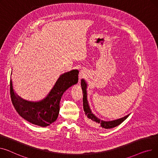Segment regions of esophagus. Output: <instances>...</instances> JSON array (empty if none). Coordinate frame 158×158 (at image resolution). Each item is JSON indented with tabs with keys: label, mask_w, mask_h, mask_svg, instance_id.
<instances>
[{
	"label": "esophagus",
	"mask_w": 158,
	"mask_h": 158,
	"mask_svg": "<svg viewBox=\"0 0 158 158\" xmlns=\"http://www.w3.org/2000/svg\"><path fill=\"white\" fill-rule=\"evenodd\" d=\"M87 76V72L85 70H82L79 72V81L81 79L86 77V76Z\"/></svg>",
	"instance_id": "obj_1"
}]
</instances>
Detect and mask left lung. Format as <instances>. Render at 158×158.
I'll list each match as a JSON object with an SVG mask.
<instances>
[{
  "instance_id": "1",
  "label": "left lung",
  "mask_w": 158,
  "mask_h": 158,
  "mask_svg": "<svg viewBox=\"0 0 158 158\" xmlns=\"http://www.w3.org/2000/svg\"><path fill=\"white\" fill-rule=\"evenodd\" d=\"M81 87L82 89L83 93V98H82V102H83V109L85 111L86 117V122L91 127H101L105 129H110L114 128L117 126L119 125L122 123L125 119L129 116L130 114H128L126 116L121 118L118 119H115L113 121H105L98 119L95 115L92 113L91 110L89 107V103L87 98V83L85 79H81Z\"/></svg>"
}]
</instances>
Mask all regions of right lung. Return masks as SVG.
<instances>
[{
  "label": "right lung",
  "mask_w": 158,
  "mask_h": 158,
  "mask_svg": "<svg viewBox=\"0 0 158 158\" xmlns=\"http://www.w3.org/2000/svg\"><path fill=\"white\" fill-rule=\"evenodd\" d=\"M78 74V70H72L60 75L48 95L38 102L25 100L18 96L14 91L10 77V94L13 106L27 121L41 127H48L57 119L63 94L77 83Z\"/></svg>",
  "instance_id": "obj_1"
}]
</instances>
